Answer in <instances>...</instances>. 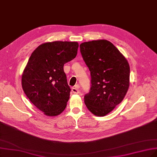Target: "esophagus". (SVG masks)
<instances>
[{
	"mask_svg": "<svg viewBox=\"0 0 157 157\" xmlns=\"http://www.w3.org/2000/svg\"><path fill=\"white\" fill-rule=\"evenodd\" d=\"M79 85H76L74 87L72 88V91L73 92V93L74 94H78L79 92Z\"/></svg>",
	"mask_w": 157,
	"mask_h": 157,
	"instance_id": "obj_1",
	"label": "esophagus"
}]
</instances>
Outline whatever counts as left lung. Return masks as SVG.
I'll return each instance as SVG.
<instances>
[{"mask_svg":"<svg viewBox=\"0 0 157 157\" xmlns=\"http://www.w3.org/2000/svg\"><path fill=\"white\" fill-rule=\"evenodd\" d=\"M79 47L91 76V86L84 96L85 103L92 114L104 117L122 101L128 90L129 63L107 40L85 42Z\"/></svg>","mask_w":157,"mask_h":157,"instance_id":"8db88e82","label":"left lung"}]
</instances>
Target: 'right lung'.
<instances>
[{
  "label": "right lung",
  "mask_w": 157,
  "mask_h": 157,
  "mask_svg": "<svg viewBox=\"0 0 157 157\" xmlns=\"http://www.w3.org/2000/svg\"><path fill=\"white\" fill-rule=\"evenodd\" d=\"M77 42L43 43L35 50L22 75V86L30 101L49 117L65 110L70 98L63 66L75 57Z\"/></svg>",
  "instance_id": "right-lung-1"
}]
</instances>
